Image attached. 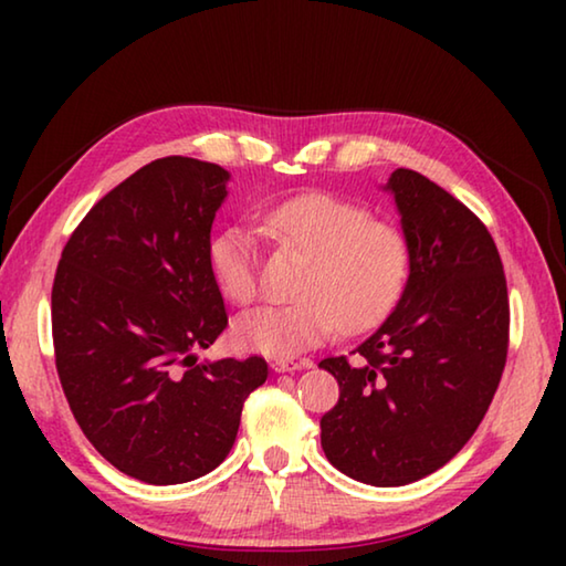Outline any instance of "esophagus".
Listing matches in <instances>:
<instances>
[{"label": "esophagus", "instance_id": "34e87169", "mask_svg": "<svg viewBox=\"0 0 566 566\" xmlns=\"http://www.w3.org/2000/svg\"><path fill=\"white\" fill-rule=\"evenodd\" d=\"M304 367H310V361H272V369L276 375H286V371H300Z\"/></svg>", "mask_w": 566, "mask_h": 566}]
</instances>
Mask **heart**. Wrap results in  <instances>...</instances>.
I'll return each mask as SVG.
<instances>
[{
    "instance_id": "1",
    "label": "heart",
    "mask_w": 566,
    "mask_h": 566,
    "mask_svg": "<svg viewBox=\"0 0 566 566\" xmlns=\"http://www.w3.org/2000/svg\"><path fill=\"white\" fill-rule=\"evenodd\" d=\"M266 232L300 252L306 266L294 286L296 302L266 304L234 322L242 352L292 359L327 342L337 327L367 332L399 304L411 274V249L401 229L375 222L369 209L349 199L310 191L274 205ZM209 272L229 302L256 294L254 234L227 227L209 242Z\"/></svg>"
}]
</instances>
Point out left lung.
<instances>
[{"instance_id": "obj_1", "label": "left lung", "mask_w": 566, "mask_h": 566, "mask_svg": "<svg viewBox=\"0 0 566 566\" xmlns=\"http://www.w3.org/2000/svg\"><path fill=\"white\" fill-rule=\"evenodd\" d=\"M381 189L411 249L409 284L352 361H319L339 385L319 427L339 472L401 486L444 467L484 419L506 361L510 300L492 234L459 199L411 169Z\"/></svg>"}]
</instances>
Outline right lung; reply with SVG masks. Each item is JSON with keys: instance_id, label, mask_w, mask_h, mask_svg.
Segmentation results:
<instances>
[{"instance_id": "obj_1", "label": "right lung", "mask_w": 566, "mask_h": 566, "mask_svg": "<svg viewBox=\"0 0 566 566\" xmlns=\"http://www.w3.org/2000/svg\"><path fill=\"white\" fill-rule=\"evenodd\" d=\"M232 175L165 157L102 197L52 286L56 371L84 437L147 484L212 472L232 449L266 361H197L227 327L209 242Z\"/></svg>"}]
</instances>
